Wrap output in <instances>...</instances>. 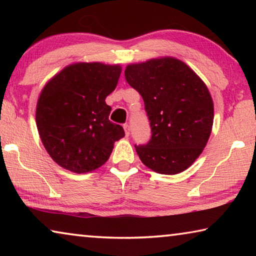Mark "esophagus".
<instances>
[{
  "instance_id": "34e87169",
  "label": "esophagus",
  "mask_w": 256,
  "mask_h": 256,
  "mask_svg": "<svg viewBox=\"0 0 256 256\" xmlns=\"http://www.w3.org/2000/svg\"><path fill=\"white\" fill-rule=\"evenodd\" d=\"M123 128H124V131H125V136H130V125L128 124H124Z\"/></svg>"
}]
</instances>
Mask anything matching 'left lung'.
Listing matches in <instances>:
<instances>
[{
    "label": "left lung",
    "instance_id": "obj_1",
    "mask_svg": "<svg viewBox=\"0 0 256 256\" xmlns=\"http://www.w3.org/2000/svg\"><path fill=\"white\" fill-rule=\"evenodd\" d=\"M128 84L141 94L151 138L136 146L146 167L175 175L202 154L214 124V102L192 68L174 58H160L125 68Z\"/></svg>",
    "mask_w": 256,
    "mask_h": 256
}]
</instances>
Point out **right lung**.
Listing matches in <instances>:
<instances>
[{
	"mask_svg": "<svg viewBox=\"0 0 256 256\" xmlns=\"http://www.w3.org/2000/svg\"><path fill=\"white\" fill-rule=\"evenodd\" d=\"M120 66L99 62L64 68L42 88L36 107L40 140L54 162L76 174L105 164L125 133L108 120L105 99L114 92Z\"/></svg>",
	"mask_w": 256,
	"mask_h": 256,
	"instance_id": "1",
	"label": "right lung"
}]
</instances>
